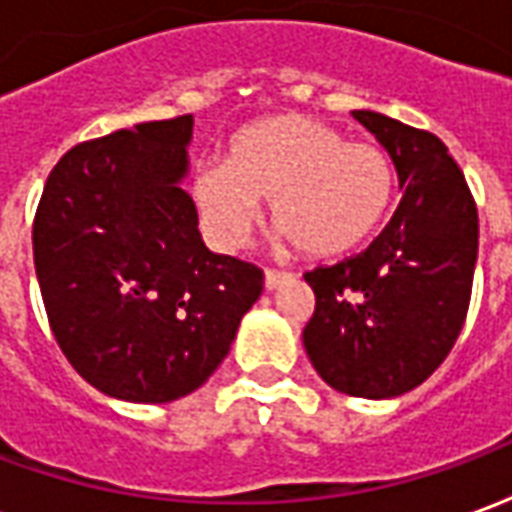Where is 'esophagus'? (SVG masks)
Instances as JSON below:
<instances>
[{
	"label": "esophagus",
	"instance_id": "34e87169",
	"mask_svg": "<svg viewBox=\"0 0 512 512\" xmlns=\"http://www.w3.org/2000/svg\"><path fill=\"white\" fill-rule=\"evenodd\" d=\"M293 274L288 271H274V268H266V290H277L282 282H288Z\"/></svg>",
	"mask_w": 512,
	"mask_h": 512
}]
</instances>
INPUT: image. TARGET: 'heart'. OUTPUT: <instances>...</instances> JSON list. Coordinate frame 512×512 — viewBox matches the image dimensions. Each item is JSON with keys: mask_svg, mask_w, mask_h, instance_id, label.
Listing matches in <instances>:
<instances>
[{"mask_svg": "<svg viewBox=\"0 0 512 512\" xmlns=\"http://www.w3.org/2000/svg\"><path fill=\"white\" fill-rule=\"evenodd\" d=\"M194 200L222 249L244 244L268 202L282 235L312 260L354 252L395 200V164L381 147L351 145L321 120L277 115L238 128L224 167L202 169Z\"/></svg>", "mask_w": 512, "mask_h": 512, "instance_id": "1", "label": "heart"}]
</instances>
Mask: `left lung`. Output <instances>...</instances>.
<instances>
[{"label":"left lung","mask_w":512,"mask_h":512,"mask_svg":"<svg viewBox=\"0 0 512 512\" xmlns=\"http://www.w3.org/2000/svg\"><path fill=\"white\" fill-rule=\"evenodd\" d=\"M400 180V205L365 252L307 271L315 312L304 348L326 384L397 397L447 359L466 321L477 263V208L439 136L359 109Z\"/></svg>","instance_id":"left-lung-1"}]
</instances>
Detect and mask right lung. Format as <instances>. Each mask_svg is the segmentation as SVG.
<instances>
[{"label":"right lung","mask_w":512,"mask_h":512,"mask_svg":"<svg viewBox=\"0 0 512 512\" xmlns=\"http://www.w3.org/2000/svg\"><path fill=\"white\" fill-rule=\"evenodd\" d=\"M194 117L71 147L51 169L32 252L51 332L104 395L169 403L202 386L263 293V271L202 244L186 178Z\"/></svg>","instance_id":"1"}]
</instances>
